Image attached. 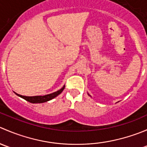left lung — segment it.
<instances>
[{"label":"left lung","mask_w":147,"mask_h":147,"mask_svg":"<svg viewBox=\"0 0 147 147\" xmlns=\"http://www.w3.org/2000/svg\"><path fill=\"white\" fill-rule=\"evenodd\" d=\"M88 95H90V94H88Z\"/></svg>","instance_id":"8db88e82"}]
</instances>
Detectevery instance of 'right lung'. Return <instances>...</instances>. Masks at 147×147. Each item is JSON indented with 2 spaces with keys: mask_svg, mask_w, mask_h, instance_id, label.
I'll return each instance as SVG.
<instances>
[{
  "mask_svg": "<svg viewBox=\"0 0 147 147\" xmlns=\"http://www.w3.org/2000/svg\"><path fill=\"white\" fill-rule=\"evenodd\" d=\"M65 85L63 86L60 90H57V92H55L51 93V94H46L44 96H33V97H27V96H23L20 95V94H17V93L15 92V94H17L18 96H19L21 98L24 99L26 101L30 102V103H43V102H46L47 101H50V100H53V98L57 97V95L60 94L63 91V90L65 89Z\"/></svg>",
  "mask_w": 147,
  "mask_h": 147,
  "instance_id": "1",
  "label": "right lung"
}]
</instances>
